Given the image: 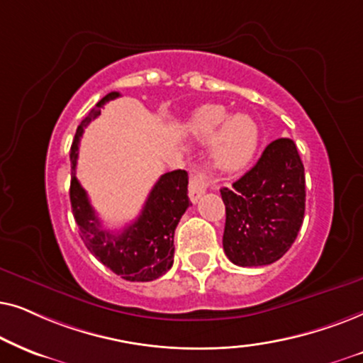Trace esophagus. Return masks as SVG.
Wrapping results in <instances>:
<instances>
[{"label": "esophagus", "mask_w": 363, "mask_h": 363, "mask_svg": "<svg viewBox=\"0 0 363 363\" xmlns=\"http://www.w3.org/2000/svg\"><path fill=\"white\" fill-rule=\"evenodd\" d=\"M207 186H209V181H207V176L204 172H197L191 177L189 181V197L192 202L199 201V197L204 194Z\"/></svg>", "instance_id": "esophagus-1"}]
</instances>
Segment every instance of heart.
I'll return each instance as SVG.
<instances>
[{
  "instance_id": "obj_1",
  "label": "heart",
  "mask_w": 363,
  "mask_h": 363,
  "mask_svg": "<svg viewBox=\"0 0 363 363\" xmlns=\"http://www.w3.org/2000/svg\"><path fill=\"white\" fill-rule=\"evenodd\" d=\"M187 131L202 143H212V161L222 172L247 166L259 146V129L247 114L230 116L224 106L207 104L187 123Z\"/></svg>"
}]
</instances>
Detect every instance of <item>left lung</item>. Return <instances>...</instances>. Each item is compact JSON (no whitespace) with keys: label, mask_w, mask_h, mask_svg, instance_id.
Wrapping results in <instances>:
<instances>
[{"label":"left lung","mask_w":363,"mask_h":363,"mask_svg":"<svg viewBox=\"0 0 363 363\" xmlns=\"http://www.w3.org/2000/svg\"><path fill=\"white\" fill-rule=\"evenodd\" d=\"M225 227L222 245L230 262L260 267L291 249L306 212V174L292 139H275L255 166L222 187Z\"/></svg>","instance_id":"8db88e82"}]
</instances>
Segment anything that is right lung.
Returning <instances> with one entry per match:
<instances>
[{"instance_id":"right-lung-1","label":"right lung","mask_w":363,"mask_h":363,"mask_svg":"<svg viewBox=\"0 0 363 363\" xmlns=\"http://www.w3.org/2000/svg\"><path fill=\"white\" fill-rule=\"evenodd\" d=\"M119 93L106 94L89 114L77 125L71 146V187L69 199L76 224L86 247L99 262L131 282H149L159 279L172 267L174 262V230L187 207V172H166L159 177L149 192L141 214L124 230L109 232L103 229L99 217L91 206L89 197L76 179V162L79 138L91 121L101 114V108Z\"/></svg>"}]
</instances>
